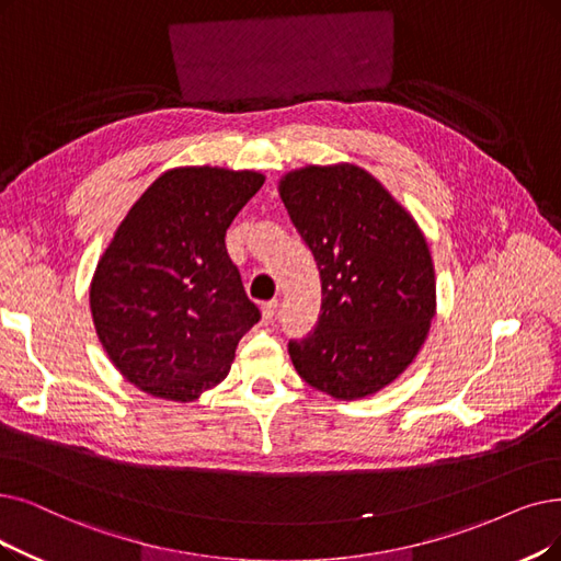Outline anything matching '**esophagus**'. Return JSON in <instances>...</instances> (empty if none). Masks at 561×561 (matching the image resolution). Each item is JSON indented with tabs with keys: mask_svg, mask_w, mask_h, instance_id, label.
<instances>
[{
	"mask_svg": "<svg viewBox=\"0 0 561 561\" xmlns=\"http://www.w3.org/2000/svg\"><path fill=\"white\" fill-rule=\"evenodd\" d=\"M276 310H278V299H272V301H264V304H262V320H264V322H268V320H274V316H276Z\"/></svg>",
	"mask_w": 561,
	"mask_h": 561,
	"instance_id": "obj_1",
	"label": "esophagus"
}]
</instances>
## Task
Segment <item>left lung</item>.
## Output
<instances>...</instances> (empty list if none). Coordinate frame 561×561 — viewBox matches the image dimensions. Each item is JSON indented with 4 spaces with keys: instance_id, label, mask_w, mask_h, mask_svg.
<instances>
[{
    "instance_id": "left-lung-1",
    "label": "left lung",
    "mask_w": 561,
    "mask_h": 561,
    "mask_svg": "<svg viewBox=\"0 0 561 561\" xmlns=\"http://www.w3.org/2000/svg\"><path fill=\"white\" fill-rule=\"evenodd\" d=\"M278 193L316 255L322 312L289 358L306 385L339 400L389 387L428 339L435 266L414 216L354 163L306 165Z\"/></svg>"
}]
</instances>
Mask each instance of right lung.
Returning <instances> with one entry per match:
<instances>
[{"mask_svg":"<svg viewBox=\"0 0 561 561\" xmlns=\"http://www.w3.org/2000/svg\"><path fill=\"white\" fill-rule=\"evenodd\" d=\"M264 174L211 165L163 172L128 209L89 285L110 362L133 387L193 402L228 377L257 320L226 232Z\"/></svg>","mask_w":561,"mask_h":561,"instance_id":"add662e5","label":"right lung"}]
</instances>
